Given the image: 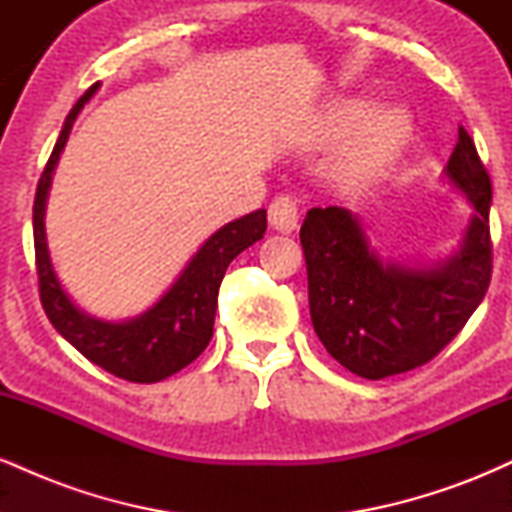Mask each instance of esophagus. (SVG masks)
Instances as JSON below:
<instances>
[{"label": "esophagus", "instance_id": "obj_1", "mask_svg": "<svg viewBox=\"0 0 512 512\" xmlns=\"http://www.w3.org/2000/svg\"><path fill=\"white\" fill-rule=\"evenodd\" d=\"M269 223L281 233H291L298 226V202L291 195H279L269 204Z\"/></svg>", "mask_w": 512, "mask_h": 512}]
</instances>
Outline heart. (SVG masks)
Returning a JSON list of instances; mask_svg holds the SVG:
<instances>
[{
	"mask_svg": "<svg viewBox=\"0 0 512 512\" xmlns=\"http://www.w3.org/2000/svg\"><path fill=\"white\" fill-rule=\"evenodd\" d=\"M361 125L356 139L346 151V168L356 178L378 173L399 154L409 139V117L397 108L373 113L366 101H349L334 113V132L344 134Z\"/></svg>",
	"mask_w": 512,
	"mask_h": 512,
	"instance_id": "obj_1",
	"label": "heart"
}]
</instances>
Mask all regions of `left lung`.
<instances>
[{"mask_svg":"<svg viewBox=\"0 0 512 512\" xmlns=\"http://www.w3.org/2000/svg\"><path fill=\"white\" fill-rule=\"evenodd\" d=\"M448 178L474 207L448 260L409 267L370 248L361 221L342 207H315L301 226L310 320L344 368L368 380L407 373L440 354L467 325L491 284V180L460 127Z\"/></svg>","mask_w":512,"mask_h":512,"instance_id":"left-lung-1","label":"left lung"}]
</instances>
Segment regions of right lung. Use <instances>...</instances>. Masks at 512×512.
Returning a JSON list of instances; mask_svg holds the SVG:
<instances>
[{"mask_svg":"<svg viewBox=\"0 0 512 512\" xmlns=\"http://www.w3.org/2000/svg\"><path fill=\"white\" fill-rule=\"evenodd\" d=\"M96 88H88L64 120L60 139L52 149L35 192L33 243L40 303L52 327L88 361L129 383H158L190 366L207 349L214 334L216 301H219L223 274L240 252L264 236L267 211L257 209L248 216H240L204 240L175 284L146 313L125 322H108L76 308L52 267L48 238H45V202H48L52 170L60 161L76 115L91 101Z\"/></svg>","mask_w":512,"mask_h":512,"instance_id":"right-lung-1","label":"right lung"}]
</instances>
